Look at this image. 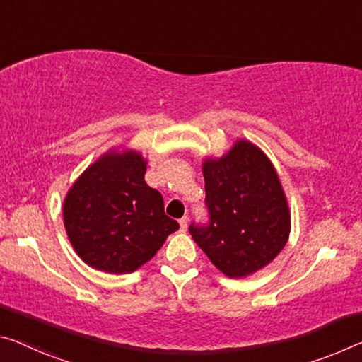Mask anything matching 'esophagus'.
Segmentation results:
<instances>
[{"mask_svg": "<svg viewBox=\"0 0 362 362\" xmlns=\"http://www.w3.org/2000/svg\"><path fill=\"white\" fill-rule=\"evenodd\" d=\"M179 223H180V230L185 232V230H187V227H188V217H187V216H183L182 219L179 221Z\"/></svg>", "mask_w": 362, "mask_h": 362, "instance_id": "1", "label": "esophagus"}]
</instances>
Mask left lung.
<instances>
[{"label":"left lung","mask_w":362,"mask_h":362,"mask_svg":"<svg viewBox=\"0 0 362 362\" xmlns=\"http://www.w3.org/2000/svg\"><path fill=\"white\" fill-rule=\"evenodd\" d=\"M208 223L190 230L211 262L232 279L259 271L288 240L290 211L271 160L240 140L226 156L203 164Z\"/></svg>","instance_id":"left-lung-1"}]
</instances>
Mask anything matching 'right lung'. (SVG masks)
Listing matches in <instances>:
<instances>
[{"mask_svg": "<svg viewBox=\"0 0 362 362\" xmlns=\"http://www.w3.org/2000/svg\"><path fill=\"white\" fill-rule=\"evenodd\" d=\"M139 153H107L78 177L64 199V226L90 267L130 274L150 261L179 228L164 212L163 194L145 182Z\"/></svg>", "mask_w": 362, "mask_h": 362, "instance_id": "add662e5", "label": "right lung"}]
</instances>
